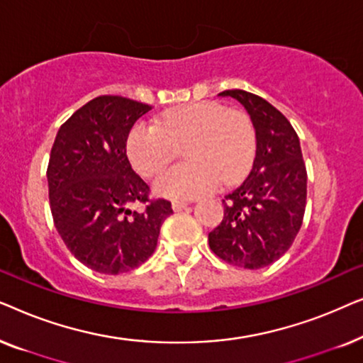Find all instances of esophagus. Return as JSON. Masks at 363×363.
Segmentation results:
<instances>
[{
    "label": "esophagus",
    "instance_id": "esophagus-1",
    "mask_svg": "<svg viewBox=\"0 0 363 363\" xmlns=\"http://www.w3.org/2000/svg\"><path fill=\"white\" fill-rule=\"evenodd\" d=\"M186 206H188V203H185V201H173V205H172L173 211H182V210H185Z\"/></svg>",
    "mask_w": 363,
    "mask_h": 363
}]
</instances>
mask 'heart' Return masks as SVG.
Segmentation results:
<instances>
[{"label":"heart","mask_w":363,"mask_h":363,"mask_svg":"<svg viewBox=\"0 0 363 363\" xmlns=\"http://www.w3.org/2000/svg\"><path fill=\"white\" fill-rule=\"evenodd\" d=\"M185 147L182 167L153 182L158 195L191 200L208 195L223 182L235 185L251 170L256 128L240 108L220 102H191L163 113L158 125L137 123L127 137V155L142 177H153Z\"/></svg>","instance_id":"b5f03b06"}]
</instances>
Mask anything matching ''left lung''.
Returning <instances> with one entry per match:
<instances>
[{
  "mask_svg": "<svg viewBox=\"0 0 363 363\" xmlns=\"http://www.w3.org/2000/svg\"><path fill=\"white\" fill-rule=\"evenodd\" d=\"M256 128V158L241 186L225 196V216L208 235L211 251L228 264L259 269L289 250L306 211L307 172L299 137L274 106L233 89Z\"/></svg>",
  "mask_w": 363,
  "mask_h": 363,
  "instance_id": "1",
  "label": "left lung"
}]
</instances>
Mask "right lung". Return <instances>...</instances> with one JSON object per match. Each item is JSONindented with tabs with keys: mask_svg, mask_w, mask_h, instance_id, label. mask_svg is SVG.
<instances>
[{
	"mask_svg": "<svg viewBox=\"0 0 363 363\" xmlns=\"http://www.w3.org/2000/svg\"><path fill=\"white\" fill-rule=\"evenodd\" d=\"M152 106L99 96L59 128L48 165L54 226L74 257L102 274L135 269L153 255L172 203L150 188L127 158L130 128ZM142 202L143 212L128 206Z\"/></svg>",
	"mask_w": 363,
	"mask_h": 363,
	"instance_id": "obj_1",
	"label": "right lung"
}]
</instances>
